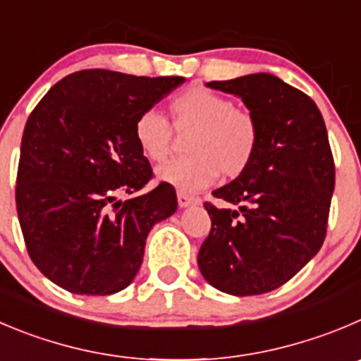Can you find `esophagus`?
I'll use <instances>...</instances> for the list:
<instances>
[{"instance_id": "1", "label": "esophagus", "mask_w": 361, "mask_h": 361, "mask_svg": "<svg viewBox=\"0 0 361 361\" xmlns=\"http://www.w3.org/2000/svg\"><path fill=\"white\" fill-rule=\"evenodd\" d=\"M177 202H178V207H190V205H195L198 204L197 198L190 197V195H186L184 191H178L177 193Z\"/></svg>"}]
</instances>
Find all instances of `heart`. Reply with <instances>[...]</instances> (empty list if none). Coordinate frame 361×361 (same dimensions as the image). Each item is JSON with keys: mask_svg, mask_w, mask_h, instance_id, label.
<instances>
[{"mask_svg": "<svg viewBox=\"0 0 361 361\" xmlns=\"http://www.w3.org/2000/svg\"><path fill=\"white\" fill-rule=\"evenodd\" d=\"M170 109L175 129L191 131L186 142L190 154L157 168L159 180L193 193L214 183L219 173L235 178L252 164L259 145V126L248 109L202 87L177 95ZM135 138L154 163L164 161L173 150V129L166 116L154 108L138 115Z\"/></svg>", "mask_w": 361, "mask_h": 361, "instance_id": "b5f03b06", "label": "heart"}]
</instances>
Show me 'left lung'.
Here are the masks:
<instances>
[{
	"label": "left lung",
	"instance_id": "1",
	"mask_svg": "<svg viewBox=\"0 0 361 361\" xmlns=\"http://www.w3.org/2000/svg\"><path fill=\"white\" fill-rule=\"evenodd\" d=\"M245 102L259 126L252 164L212 191V228L198 252L207 283L232 296L271 293L321 250L335 164L321 111L308 95L266 72L205 83Z\"/></svg>",
	"mask_w": 361,
	"mask_h": 361
}]
</instances>
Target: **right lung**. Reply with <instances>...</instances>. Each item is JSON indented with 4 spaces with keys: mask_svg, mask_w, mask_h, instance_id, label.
Segmentation results:
<instances>
[{
    "mask_svg": "<svg viewBox=\"0 0 361 361\" xmlns=\"http://www.w3.org/2000/svg\"><path fill=\"white\" fill-rule=\"evenodd\" d=\"M184 81L81 71L32 111L20 142L17 216L33 264L58 287L108 296L135 280L147 235L177 211V195L168 183L126 202L116 195H135L152 178L135 122Z\"/></svg>",
    "mask_w": 361,
    "mask_h": 361,
    "instance_id": "add662e5",
    "label": "right lung"
}]
</instances>
